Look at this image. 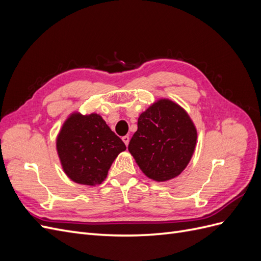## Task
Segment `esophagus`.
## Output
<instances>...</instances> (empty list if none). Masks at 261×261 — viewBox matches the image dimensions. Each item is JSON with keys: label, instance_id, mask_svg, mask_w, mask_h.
<instances>
[{"label": "esophagus", "instance_id": "34e87169", "mask_svg": "<svg viewBox=\"0 0 261 261\" xmlns=\"http://www.w3.org/2000/svg\"><path fill=\"white\" fill-rule=\"evenodd\" d=\"M122 139H123V141H124V144L126 145V147H127V146H128V143H129V136H124Z\"/></svg>", "mask_w": 261, "mask_h": 261}]
</instances>
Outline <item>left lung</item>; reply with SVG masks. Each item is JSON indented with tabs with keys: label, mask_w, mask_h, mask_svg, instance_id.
I'll use <instances>...</instances> for the list:
<instances>
[{
	"label": "left lung",
	"mask_w": 261,
	"mask_h": 261,
	"mask_svg": "<svg viewBox=\"0 0 261 261\" xmlns=\"http://www.w3.org/2000/svg\"><path fill=\"white\" fill-rule=\"evenodd\" d=\"M128 150L145 174L164 181L179 175L194 153L197 130L178 105L159 100L141 113Z\"/></svg>",
	"instance_id": "left-lung-1"
}]
</instances>
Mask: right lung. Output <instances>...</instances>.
<instances>
[{
	"mask_svg": "<svg viewBox=\"0 0 261 261\" xmlns=\"http://www.w3.org/2000/svg\"><path fill=\"white\" fill-rule=\"evenodd\" d=\"M62 167L78 184H101L118 153L126 149L122 139L98 114L70 115L57 140Z\"/></svg>",
	"mask_w": 261,
	"mask_h": 261,
	"instance_id": "right-lung-1",
	"label": "right lung"
}]
</instances>
